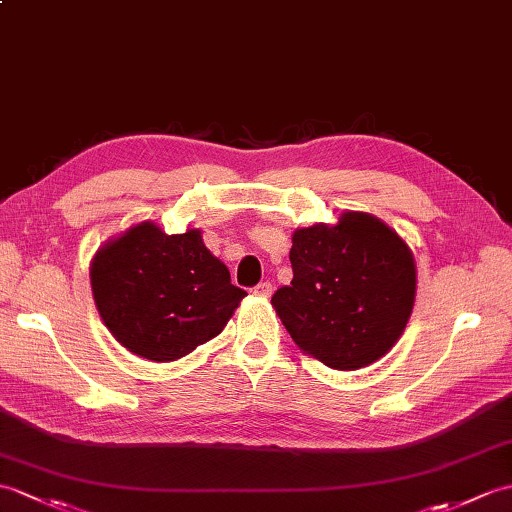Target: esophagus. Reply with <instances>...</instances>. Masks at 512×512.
<instances>
[{"label":"esophagus","mask_w":512,"mask_h":512,"mask_svg":"<svg viewBox=\"0 0 512 512\" xmlns=\"http://www.w3.org/2000/svg\"><path fill=\"white\" fill-rule=\"evenodd\" d=\"M253 294H257V296H264V299H268V296L272 294V283H270V281H261V283H257L255 288H253Z\"/></svg>","instance_id":"esophagus-1"}]
</instances>
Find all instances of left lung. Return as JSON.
Instances as JSON below:
<instances>
[{
    "label": "left lung",
    "instance_id": "obj_1",
    "mask_svg": "<svg viewBox=\"0 0 512 512\" xmlns=\"http://www.w3.org/2000/svg\"><path fill=\"white\" fill-rule=\"evenodd\" d=\"M294 277L272 305L303 351L336 371L373 364L406 329L417 268L406 242L368 213L292 235Z\"/></svg>",
    "mask_w": 512,
    "mask_h": 512
}]
</instances>
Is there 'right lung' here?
I'll return each instance as SVG.
<instances>
[{
	"mask_svg": "<svg viewBox=\"0 0 512 512\" xmlns=\"http://www.w3.org/2000/svg\"><path fill=\"white\" fill-rule=\"evenodd\" d=\"M91 288L115 340L152 362L185 358L216 338L246 296L200 231L165 235L152 222L100 248Z\"/></svg>",
	"mask_w": 512,
	"mask_h": 512,
	"instance_id": "add662e5",
	"label": "right lung"
}]
</instances>
